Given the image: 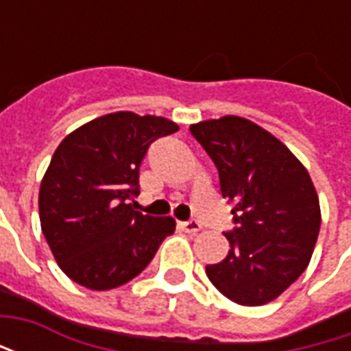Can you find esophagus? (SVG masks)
<instances>
[{
  "instance_id": "obj_1",
  "label": "esophagus",
  "mask_w": 351,
  "mask_h": 351,
  "mask_svg": "<svg viewBox=\"0 0 351 351\" xmlns=\"http://www.w3.org/2000/svg\"><path fill=\"white\" fill-rule=\"evenodd\" d=\"M180 228H182L186 233L195 235V233H199V231H201V223H199L197 220H188V221H182V223H180Z\"/></svg>"
}]
</instances>
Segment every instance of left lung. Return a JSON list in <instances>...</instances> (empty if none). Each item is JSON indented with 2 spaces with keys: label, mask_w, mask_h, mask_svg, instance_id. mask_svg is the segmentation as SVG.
I'll list each match as a JSON object with an SVG mask.
<instances>
[{
  "label": "left lung",
  "mask_w": 351,
  "mask_h": 351,
  "mask_svg": "<svg viewBox=\"0 0 351 351\" xmlns=\"http://www.w3.org/2000/svg\"><path fill=\"white\" fill-rule=\"evenodd\" d=\"M233 203L228 258L206 276L237 304L259 306L284 293L308 267L322 213L316 188L284 143L241 116L190 125Z\"/></svg>",
  "instance_id": "8db88e82"
}]
</instances>
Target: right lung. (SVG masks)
<instances>
[{"instance_id": "right-lung-1", "label": "right lung", "mask_w": 351, "mask_h": 351, "mask_svg": "<svg viewBox=\"0 0 351 351\" xmlns=\"http://www.w3.org/2000/svg\"><path fill=\"white\" fill-rule=\"evenodd\" d=\"M178 131L161 116L112 112L80 125L60 143L43 176L39 218L60 269L80 286L105 291L145 271L171 216H148L138 195V167L156 138Z\"/></svg>"}]
</instances>
